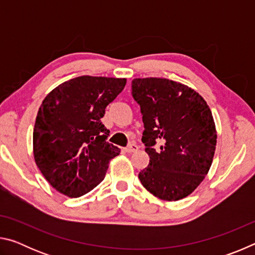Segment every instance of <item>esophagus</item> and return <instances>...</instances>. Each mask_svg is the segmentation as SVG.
<instances>
[{
	"label": "esophagus",
	"instance_id": "1",
	"mask_svg": "<svg viewBox=\"0 0 255 255\" xmlns=\"http://www.w3.org/2000/svg\"><path fill=\"white\" fill-rule=\"evenodd\" d=\"M137 149H138V146L136 144H130V145H128L126 148H125V150H126L127 153H133V152H136Z\"/></svg>",
	"mask_w": 255,
	"mask_h": 255
}]
</instances>
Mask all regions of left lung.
Returning <instances> with one entry per match:
<instances>
[{
    "mask_svg": "<svg viewBox=\"0 0 255 255\" xmlns=\"http://www.w3.org/2000/svg\"><path fill=\"white\" fill-rule=\"evenodd\" d=\"M131 94L140 106L141 141L149 156L138 178L159 199H183L202 182L213 163L217 133L209 107L189 86L158 77L133 79ZM156 141L162 145L155 150Z\"/></svg>",
    "mask_w": 255,
    "mask_h": 255,
    "instance_id": "obj_1",
    "label": "left lung"
}]
</instances>
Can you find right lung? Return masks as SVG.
<instances>
[{
    "mask_svg": "<svg viewBox=\"0 0 255 255\" xmlns=\"http://www.w3.org/2000/svg\"><path fill=\"white\" fill-rule=\"evenodd\" d=\"M125 85L126 79L79 76L42 101L33 128V156L58 192L81 197L105 179L120 149L107 141L110 131L101 118Z\"/></svg>",
    "mask_w": 255,
    "mask_h": 255,
    "instance_id": "1",
    "label": "right lung"
}]
</instances>
